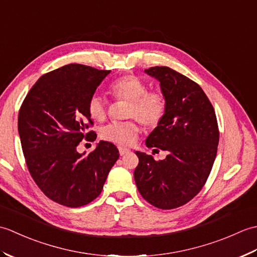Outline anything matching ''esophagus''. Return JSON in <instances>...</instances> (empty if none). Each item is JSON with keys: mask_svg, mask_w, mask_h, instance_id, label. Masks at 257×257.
<instances>
[{"mask_svg": "<svg viewBox=\"0 0 257 257\" xmlns=\"http://www.w3.org/2000/svg\"><path fill=\"white\" fill-rule=\"evenodd\" d=\"M118 150H119V155H120V156H124L125 154H128V152L130 151L129 149L123 148V147H121V146L118 147Z\"/></svg>", "mask_w": 257, "mask_h": 257, "instance_id": "esophagus-1", "label": "esophagus"}]
</instances>
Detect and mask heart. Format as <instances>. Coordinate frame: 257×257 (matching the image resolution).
Segmentation results:
<instances>
[{"label": "heart", "mask_w": 257, "mask_h": 257, "mask_svg": "<svg viewBox=\"0 0 257 257\" xmlns=\"http://www.w3.org/2000/svg\"><path fill=\"white\" fill-rule=\"evenodd\" d=\"M109 92L116 98L129 101L127 117L136 118L149 128L157 127L167 112V98L160 90H149L148 84L135 75H125L109 85ZM87 111L96 121H103L108 108L105 98L99 94L91 95L87 102ZM137 120L112 122L105 125L100 137L114 145H133L139 135Z\"/></svg>", "instance_id": "obj_1"}]
</instances>
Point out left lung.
<instances>
[{
	"label": "left lung",
	"instance_id": "8db88e82",
	"mask_svg": "<svg viewBox=\"0 0 257 257\" xmlns=\"http://www.w3.org/2000/svg\"><path fill=\"white\" fill-rule=\"evenodd\" d=\"M145 72L160 81L168 105L165 118L146 145L166 150L168 156L156 161L136 151L139 163L134 177L146 201L171 210L188 203L203 188L216 157L219 127L214 108L195 81L166 66Z\"/></svg>",
	"mask_w": 257,
	"mask_h": 257
}]
</instances>
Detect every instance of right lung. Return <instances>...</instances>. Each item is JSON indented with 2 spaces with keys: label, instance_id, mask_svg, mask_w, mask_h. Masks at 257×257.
<instances>
[{
  "label": "right lung",
  "instance_id": "right-lung-1",
  "mask_svg": "<svg viewBox=\"0 0 257 257\" xmlns=\"http://www.w3.org/2000/svg\"><path fill=\"white\" fill-rule=\"evenodd\" d=\"M110 70L69 64L43 75L22 103L19 134L25 162L48 199L68 207L90 203L100 194L118 160L117 147L100 141L89 155L76 150L94 141L87 102Z\"/></svg>",
  "mask_w": 257,
  "mask_h": 257
}]
</instances>
